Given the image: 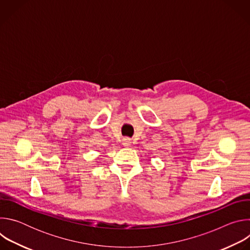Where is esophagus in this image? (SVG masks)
I'll return each mask as SVG.
<instances>
[{
  "label": "esophagus",
  "mask_w": 250,
  "mask_h": 250,
  "mask_svg": "<svg viewBox=\"0 0 250 250\" xmlns=\"http://www.w3.org/2000/svg\"><path fill=\"white\" fill-rule=\"evenodd\" d=\"M123 146H130V139L128 137H125L123 139Z\"/></svg>",
  "instance_id": "1"
}]
</instances>
